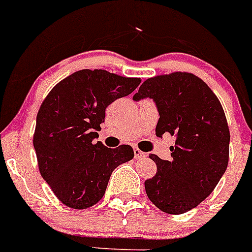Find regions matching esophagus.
<instances>
[{
	"instance_id": "obj_1",
	"label": "esophagus",
	"mask_w": 252,
	"mask_h": 252,
	"mask_svg": "<svg viewBox=\"0 0 252 252\" xmlns=\"http://www.w3.org/2000/svg\"><path fill=\"white\" fill-rule=\"evenodd\" d=\"M134 158H146V154L145 152H142L139 149H137V147H134Z\"/></svg>"
}]
</instances>
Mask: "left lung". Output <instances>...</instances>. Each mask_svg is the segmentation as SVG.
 I'll return each mask as SVG.
<instances>
[{"label":"left lung","mask_w":252,"mask_h":252,"mask_svg":"<svg viewBox=\"0 0 252 252\" xmlns=\"http://www.w3.org/2000/svg\"><path fill=\"white\" fill-rule=\"evenodd\" d=\"M152 98L158 111L156 136L170 133L175 146L172 160L151 154L155 177L145 182L151 202L168 214L196 208L217 187L229 158V128L214 92L191 73L149 78L133 100Z\"/></svg>","instance_id":"8db88e82"}]
</instances>
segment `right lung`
<instances>
[{
	"instance_id": "obj_1",
	"label": "right lung",
	"mask_w": 252,
	"mask_h": 252,
	"mask_svg": "<svg viewBox=\"0 0 252 252\" xmlns=\"http://www.w3.org/2000/svg\"><path fill=\"white\" fill-rule=\"evenodd\" d=\"M139 83V78L83 69L56 84L42 102L33 136L38 168L69 208L82 210L97 204L114 169L134 156L129 145L109 149L94 139L106 107Z\"/></svg>"
}]
</instances>
